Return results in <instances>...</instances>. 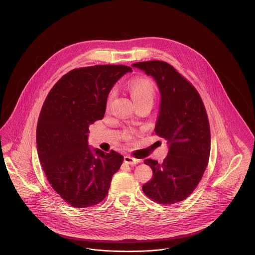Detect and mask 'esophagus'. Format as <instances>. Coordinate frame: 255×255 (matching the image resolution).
I'll return each mask as SVG.
<instances>
[{"label":"esophagus","mask_w":255,"mask_h":255,"mask_svg":"<svg viewBox=\"0 0 255 255\" xmlns=\"http://www.w3.org/2000/svg\"><path fill=\"white\" fill-rule=\"evenodd\" d=\"M124 161L128 164H136V163L140 162V159H137V158H134L133 157H130V156H125Z\"/></svg>","instance_id":"esophagus-1"}]
</instances>
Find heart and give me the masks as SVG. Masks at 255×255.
<instances>
[{
    "label": "heart",
    "instance_id": "1",
    "mask_svg": "<svg viewBox=\"0 0 255 255\" xmlns=\"http://www.w3.org/2000/svg\"><path fill=\"white\" fill-rule=\"evenodd\" d=\"M129 91L133 98L134 104L151 103L153 104L155 99V87L150 80L147 79H135L129 86ZM116 96L115 91L110 93L108 102H111Z\"/></svg>",
    "mask_w": 255,
    "mask_h": 255
}]
</instances>
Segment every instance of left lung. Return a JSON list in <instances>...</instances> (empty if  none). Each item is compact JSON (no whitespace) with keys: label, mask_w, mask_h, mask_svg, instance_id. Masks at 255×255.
I'll use <instances>...</instances> for the list:
<instances>
[{"label":"left lung","mask_w":255,"mask_h":255,"mask_svg":"<svg viewBox=\"0 0 255 255\" xmlns=\"http://www.w3.org/2000/svg\"><path fill=\"white\" fill-rule=\"evenodd\" d=\"M132 67L157 83L160 102L154 130L168 145L162 163L144 160L153 177L142 190L159 204H177L193 192L207 166L210 130L206 109L194 87L166 62H138Z\"/></svg>","instance_id":"8db88e82"}]
</instances>
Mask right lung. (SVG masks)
Returning a JSON list of instances; mask_svg holds the SVG:
<instances>
[{
	"label": "right lung",
	"mask_w": 255,
	"mask_h": 255,
	"mask_svg": "<svg viewBox=\"0 0 255 255\" xmlns=\"http://www.w3.org/2000/svg\"><path fill=\"white\" fill-rule=\"evenodd\" d=\"M123 65H98L65 74L46 98L36 129L38 158L52 188L69 205L100 203L123 156L88 143L89 127L102 120L112 88L125 73Z\"/></svg>",
	"instance_id": "1"
}]
</instances>
